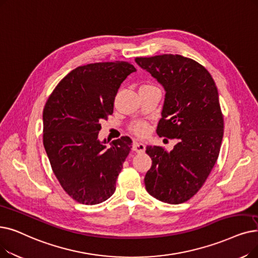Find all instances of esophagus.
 Listing matches in <instances>:
<instances>
[{"mask_svg": "<svg viewBox=\"0 0 258 258\" xmlns=\"http://www.w3.org/2000/svg\"><path fill=\"white\" fill-rule=\"evenodd\" d=\"M133 151H135L136 153H143L145 151V144L140 143V142H134L133 143Z\"/></svg>", "mask_w": 258, "mask_h": 258, "instance_id": "34e87169", "label": "esophagus"}]
</instances>
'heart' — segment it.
I'll return each instance as SVG.
<instances>
[{"instance_id": "obj_1", "label": "heart", "mask_w": 258, "mask_h": 258, "mask_svg": "<svg viewBox=\"0 0 258 258\" xmlns=\"http://www.w3.org/2000/svg\"><path fill=\"white\" fill-rule=\"evenodd\" d=\"M132 131L136 134L137 136L140 137H144L147 136L149 132H150V125L148 122H144V121H138L135 122L134 124L132 125Z\"/></svg>"}]
</instances>
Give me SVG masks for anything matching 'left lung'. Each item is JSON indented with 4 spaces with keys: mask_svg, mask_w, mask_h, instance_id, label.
<instances>
[{
    "mask_svg": "<svg viewBox=\"0 0 258 258\" xmlns=\"http://www.w3.org/2000/svg\"><path fill=\"white\" fill-rule=\"evenodd\" d=\"M135 61L165 89L157 134L177 141L170 152L147 147L153 163L145 187L163 203H185L204 185L219 156L223 116L216 84L203 65L180 54Z\"/></svg>",
    "mask_w": 258,
    "mask_h": 258,
    "instance_id": "left-lung-1",
    "label": "left lung"
}]
</instances>
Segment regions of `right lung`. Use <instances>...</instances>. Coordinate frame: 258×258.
Wrapping results in <instances>:
<instances>
[{"label": "right lung", "mask_w": 258, "mask_h": 258, "mask_svg": "<svg viewBox=\"0 0 258 258\" xmlns=\"http://www.w3.org/2000/svg\"><path fill=\"white\" fill-rule=\"evenodd\" d=\"M136 72L128 62H99L67 74L43 110V144L52 172L64 191L83 205L103 203L132 148L127 136L100 142V121L113 114L118 88Z\"/></svg>", "instance_id": "add662e5"}]
</instances>
